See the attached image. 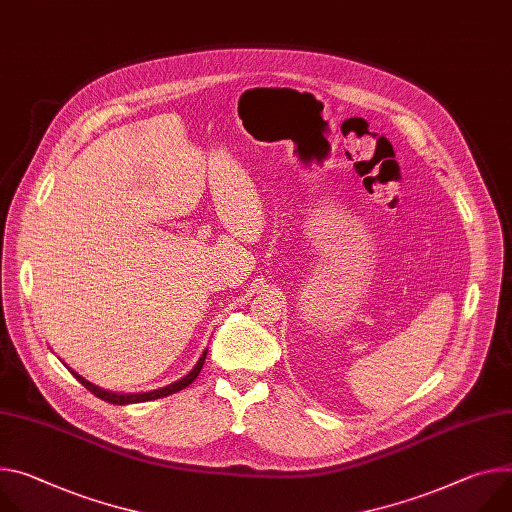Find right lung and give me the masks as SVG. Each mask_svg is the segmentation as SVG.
Wrapping results in <instances>:
<instances>
[{"instance_id": "obj_1", "label": "right lung", "mask_w": 512, "mask_h": 512, "mask_svg": "<svg viewBox=\"0 0 512 512\" xmlns=\"http://www.w3.org/2000/svg\"><path fill=\"white\" fill-rule=\"evenodd\" d=\"M206 353L208 351H204L202 353V357H200V361L196 363V367L190 371L188 376L185 378H181L179 382H173V384H169V386H165V388H161V390H153V392H143V394H114V392H108V390H102V388H98V386H94L91 382H87L85 378H81L79 374H75V371H71V374L77 378V382H81L91 394H96L98 398H102V400H106V402H112V404H132V402H147V400H157V398H163V396H169V394H175V392H179V390H183V388H188L196 378H198V374L202 371V365H204V361H206Z\"/></svg>"}]
</instances>
